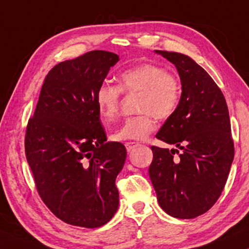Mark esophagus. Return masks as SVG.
Segmentation results:
<instances>
[{"instance_id":"34e87169","label":"esophagus","mask_w":249,"mask_h":249,"mask_svg":"<svg viewBox=\"0 0 249 249\" xmlns=\"http://www.w3.org/2000/svg\"><path fill=\"white\" fill-rule=\"evenodd\" d=\"M138 146H139L138 142H125V148H127L128 152L134 151V149H135L136 147H138Z\"/></svg>"}]
</instances>
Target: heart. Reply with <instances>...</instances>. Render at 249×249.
Here are the masks:
<instances>
[{
    "mask_svg": "<svg viewBox=\"0 0 249 249\" xmlns=\"http://www.w3.org/2000/svg\"><path fill=\"white\" fill-rule=\"evenodd\" d=\"M121 90L141 93L138 111L142 114L125 119L112 135L117 142L144 141L156 128L154 119L169 118L178 107L181 88L177 78L161 66L141 63L129 68L119 76V86L102 84L96 91L98 113L105 121L114 119L120 110Z\"/></svg>",
    "mask_w": 249,
    "mask_h": 249,
    "instance_id": "1",
    "label": "heart"
}]
</instances>
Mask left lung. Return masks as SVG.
<instances>
[{
    "mask_svg": "<svg viewBox=\"0 0 249 249\" xmlns=\"http://www.w3.org/2000/svg\"><path fill=\"white\" fill-rule=\"evenodd\" d=\"M155 53L175 64L181 96L156 134L177 148L152 146L149 178L165 213L194 219L215 204L230 172L234 148L229 111L222 91L192 57L166 51Z\"/></svg>",
    "mask_w": 249,
    "mask_h": 249,
    "instance_id": "obj_1",
    "label": "left lung"
}]
</instances>
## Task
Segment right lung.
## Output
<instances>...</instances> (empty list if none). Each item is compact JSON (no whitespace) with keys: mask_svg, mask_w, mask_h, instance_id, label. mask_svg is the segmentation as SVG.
I'll return each instance as SVG.
<instances>
[{"mask_svg":"<svg viewBox=\"0 0 249 249\" xmlns=\"http://www.w3.org/2000/svg\"><path fill=\"white\" fill-rule=\"evenodd\" d=\"M119 55L91 51L53 68L28 121L25 149L39 196L68 224L98 228L117 212L124 144L107 142L96 91Z\"/></svg>","mask_w":249,"mask_h":249,"instance_id":"obj_1","label":"right lung"}]
</instances>
